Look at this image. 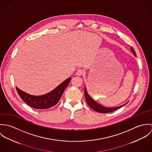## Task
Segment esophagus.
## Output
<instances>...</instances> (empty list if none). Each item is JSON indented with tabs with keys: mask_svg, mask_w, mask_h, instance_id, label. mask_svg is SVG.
Returning a JSON list of instances; mask_svg holds the SVG:
<instances>
[{
	"mask_svg": "<svg viewBox=\"0 0 152 152\" xmlns=\"http://www.w3.org/2000/svg\"><path fill=\"white\" fill-rule=\"evenodd\" d=\"M83 73H84V71L82 69H78L76 71V74L77 75H81L82 74H83Z\"/></svg>",
	"mask_w": 152,
	"mask_h": 152,
	"instance_id": "34e87169",
	"label": "esophagus"
}]
</instances>
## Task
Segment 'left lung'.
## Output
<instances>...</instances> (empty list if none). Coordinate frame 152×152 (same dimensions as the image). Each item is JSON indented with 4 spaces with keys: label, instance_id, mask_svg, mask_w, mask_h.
Returning a JSON list of instances; mask_svg holds the SVG:
<instances>
[{
    "label": "left lung",
    "instance_id": "1",
    "mask_svg": "<svg viewBox=\"0 0 152 152\" xmlns=\"http://www.w3.org/2000/svg\"><path fill=\"white\" fill-rule=\"evenodd\" d=\"M131 51L133 53V54H134V56L136 57V54L135 53V51L134 50V49L131 47ZM84 95H85V97H86V101H87V104L89 106L90 108L92 109L93 110H94L96 112H99V113H109V112H113L118 109L121 108L122 107H123L124 105H126L128 104L126 103L125 104L123 105H121L120 107H115V108H106V107H104L101 105H99V104H98L97 102H96L95 101H94L89 96V95L88 94L87 92V89L86 88H85V89H84Z\"/></svg>",
    "mask_w": 152,
    "mask_h": 152
}]
</instances>
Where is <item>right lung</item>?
<instances>
[{"label": "right lung", "mask_w": 152, "mask_h": 152, "mask_svg": "<svg viewBox=\"0 0 152 152\" xmlns=\"http://www.w3.org/2000/svg\"><path fill=\"white\" fill-rule=\"evenodd\" d=\"M71 78H68L52 91L42 96H34L23 92L16 87V90L22 100L30 107L35 109H47L56 105L60 101Z\"/></svg>", "instance_id": "1"}]
</instances>
